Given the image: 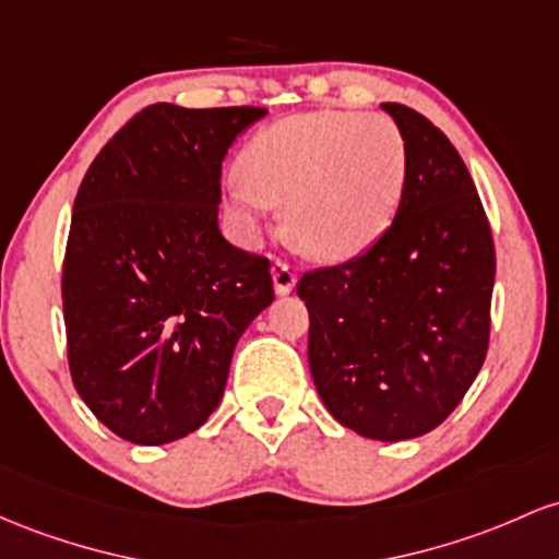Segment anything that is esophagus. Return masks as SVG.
Listing matches in <instances>:
<instances>
[{"mask_svg":"<svg viewBox=\"0 0 559 559\" xmlns=\"http://www.w3.org/2000/svg\"><path fill=\"white\" fill-rule=\"evenodd\" d=\"M272 282H274V293L277 296H290L296 290V272L290 269L287 261H274L272 263Z\"/></svg>","mask_w":559,"mask_h":559,"instance_id":"34e87169","label":"esophagus"}]
</instances>
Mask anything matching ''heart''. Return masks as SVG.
<instances>
[{"mask_svg":"<svg viewBox=\"0 0 559 559\" xmlns=\"http://www.w3.org/2000/svg\"><path fill=\"white\" fill-rule=\"evenodd\" d=\"M229 205L250 235L272 205L298 250L341 263L385 235L406 181V144L388 116L317 110L261 129L240 155Z\"/></svg>","mask_w":559,"mask_h":559,"instance_id":"1","label":"heart"}]
</instances>
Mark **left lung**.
Returning a JSON list of instances; mask_svg holds the SVG:
<instances>
[{"label": "left lung", "mask_w": 559, "mask_h": 559, "mask_svg": "<svg viewBox=\"0 0 559 559\" xmlns=\"http://www.w3.org/2000/svg\"><path fill=\"white\" fill-rule=\"evenodd\" d=\"M406 144V181L385 235L298 282L309 367L341 425L409 441L447 419L488 350L493 240L465 160L417 110L382 103Z\"/></svg>", "instance_id": "8db88e82"}]
</instances>
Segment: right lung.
I'll list each match as a JSON object with an SVG mask.
<instances>
[{
	"instance_id": "add662e5",
	"label": "right lung",
	"mask_w": 559,
	"mask_h": 559,
	"mask_svg": "<svg viewBox=\"0 0 559 559\" xmlns=\"http://www.w3.org/2000/svg\"><path fill=\"white\" fill-rule=\"evenodd\" d=\"M263 116L150 105L81 181L62 263L68 364L123 441L160 447L198 430L237 341L274 300L269 261L218 229L224 155Z\"/></svg>"
}]
</instances>
